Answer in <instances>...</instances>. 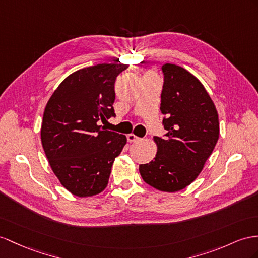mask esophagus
Instances as JSON below:
<instances>
[{"label":"esophagus","instance_id":"1","mask_svg":"<svg viewBox=\"0 0 258 258\" xmlns=\"http://www.w3.org/2000/svg\"><path fill=\"white\" fill-rule=\"evenodd\" d=\"M126 137H127V141H128L130 143H133V142H137L138 140H140V137H137L136 135H134V134H132V133H131V134H128V135H127Z\"/></svg>","mask_w":258,"mask_h":258}]
</instances>
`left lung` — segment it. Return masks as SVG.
<instances>
[{"instance_id":"8db88e82","label":"left lung","mask_w":258,"mask_h":258,"mask_svg":"<svg viewBox=\"0 0 258 258\" xmlns=\"http://www.w3.org/2000/svg\"><path fill=\"white\" fill-rule=\"evenodd\" d=\"M160 110L166 138L155 136L157 155L141 164L143 180L162 192H177L202 172L219 138L215 104L203 84L185 69L162 65Z\"/></svg>"}]
</instances>
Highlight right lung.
<instances>
[{"label": "right lung", "mask_w": 258, "mask_h": 258, "mask_svg": "<svg viewBox=\"0 0 258 258\" xmlns=\"http://www.w3.org/2000/svg\"><path fill=\"white\" fill-rule=\"evenodd\" d=\"M127 64H97L66 77L45 105L41 143L62 185L78 197L107 187L112 164L126 136L100 122L115 116L114 83Z\"/></svg>", "instance_id": "obj_1"}]
</instances>
